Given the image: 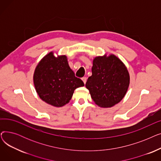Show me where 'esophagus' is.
<instances>
[{
	"mask_svg": "<svg viewBox=\"0 0 161 161\" xmlns=\"http://www.w3.org/2000/svg\"><path fill=\"white\" fill-rule=\"evenodd\" d=\"M81 80H82V81H83L84 84H86V81H87V78H86V77H83V78H81Z\"/></svg>",
	"mask_w": 161,
	"mask_h": 161,
	"instance_id": "esophagus-1",
	"label": "esophagus"
}]
</instances>
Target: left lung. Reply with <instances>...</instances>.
Listing matches in <instances>:
<instances>
[{
  "label": "left lung",
  "mask_w": 161,
  "mask_h": 161,
  "mask_svg": "<svg viewBox=\"0 0 161 161\" xmlns=\"http://www.w3.org/2000/svg\"><path fill=\"white\" fill-rule=\"evenodd\" d=\"M130 83L125 65L114 55L98 56L93 59L92 75L86 87L92 99L102 108H110L125 97Z\"/></svg>",
  "instance_id": "left-lung-1"
}]
</instances>
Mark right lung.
Returning <instances> with one entry per match:
<instances>
[{"label": "right lung", "mask_w": 161, "mask_h": 161, "mask_svg": "<svg viewBox=\"0 0 161 161\" xmlns=\"http://www.w3.org/2000/svg\"><path fill=\"white\" fill-rule=\"evenodd\" d=\"M34 84L40 98L46 103L61 107L69 103L74 90L84 86L82 80L75 76L67 57H55L53 52L46 55L36 67Z\"/></svg>", "instance_id": "add662e5"}]
</instances>
